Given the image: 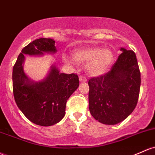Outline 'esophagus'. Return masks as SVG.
<instances>
[{"label":"esophagus","instance_id":"34e87169","mask_svg":"<svg viewBox=\"0 0 155 155\" xmlns=\"http://www.w3.org/2000/svg\"><path fill=\"white\" fill-rule=\"evenodd\" d=\"M79 81H80L81 82H86L87 79L85 77H84V76H79Z\"/></svg>","mask_w":155,"mask_h":155}]
</instances>
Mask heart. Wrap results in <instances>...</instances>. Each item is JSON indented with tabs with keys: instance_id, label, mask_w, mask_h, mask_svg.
Segmentation results:
<instances>
[{
	"instance_id": "heart-1",
	"label": "heart",
	"mask_w": 155,
	"mask_h": 155,
	"mask_svg": "<svg viewBox=\"0 0 155 155\" xmlns=\"http://www.w3.org/2000/svg\"><path fill=\"white\" fill-rule=\"evenodd\" d=\"M76 62L87 63V69L89 74L93 76H98L104 74L113 63L114 56L109 49H103L100 47H89L76 49L73 53ZM65 62L71 60L67 56H63Z\"/></svg>"
}]
</instances>
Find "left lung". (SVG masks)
<instances>
[{
  "instance_id": "obj_1",
  "label": "left lung",
  "mask_w": 155,
  "mask_h": 155,
  "mask_svg": "<svg viewBox=\"0 0 155 155\" xmlns=\"http://www.w3.org/2000/svg\"><path fill=\"white\" fill-rule=\"evenodd\" d=\"M111 70L92 78L89 84V110L100 123L114 125L135 110L140 87V72L133 51L121 48Z\"/></svg>"
}]
</instances>
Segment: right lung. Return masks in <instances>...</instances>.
I'll use <instances>...</instances> for the list:
<instances>
[{"label": "right lung", "mask_w": 155, "mask_h": 155, "mask_svg": "<svg viewBox=\"0 0 155 155\" xmlns=\"http://www.w3.org/2000/svg\"><path fill=\"white\" fill-rule=\"evenodd\" d=\"M56 52L53 39H37L22 49L13 67L15 102L30 121L43 127L56 124L63 118L67 100L79 87V77L75 74L59 73L56 65H52L45 79L31 80L23 71L24 55L42 56Z\"/></svg>", "instance_id": "right-lung-1"}]
</instances>
